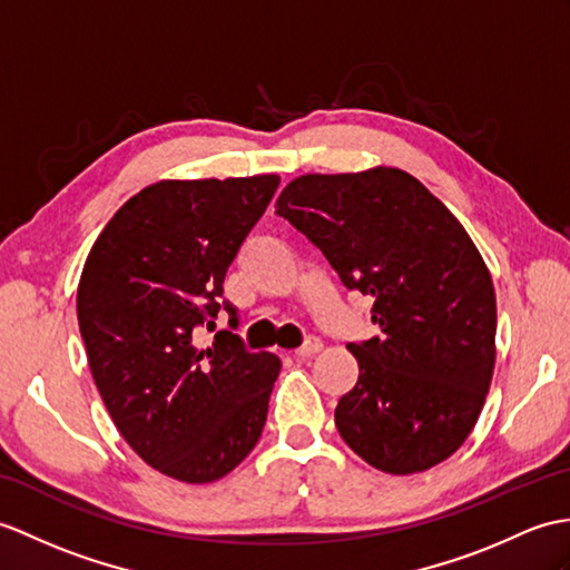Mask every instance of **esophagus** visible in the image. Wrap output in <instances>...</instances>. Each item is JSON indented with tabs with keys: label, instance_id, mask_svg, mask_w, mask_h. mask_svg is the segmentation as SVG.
Listing matches in <instances>:
<instances>
[{
	"label": "esophagus",
	"instance_id": "34e87169",
	"mask_svg": "<svg viewBox=\"0 0 570 570\" xmlns=\"http://www.w3.org/2000/svg\"><path fill=\"white\" fill-rule=\"evenodd\" d=\"M323 350V340L321 337H308L303 345L296 350V356H301V360H306V356H315L317 352Z\"/></svg>",
	"mask_w": 570,
	"mask_h": 570
}]
</instances>
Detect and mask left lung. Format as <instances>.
I'll return each instance as SVG.
<instances>
[{
    "instance_id": "8db88e82",
    "label": "left lung",
    "mask_w": 570,
    "mask_h": 570,
    "mask_svg": "<svg viewBox=\"0 0 570 570\" xmlns=\"http://www.w3.org/2000/svg\"><path fill=\"white\" fill-rule=\"evenodd\" d=\"M276 214L350 291L374 296L381 335L347 345L360 379L335 407L342 440L393 475L452 456L481 415L495 366L493 279L464 225L395 167L296 177Z\"/></svg>"
}]
</instances>
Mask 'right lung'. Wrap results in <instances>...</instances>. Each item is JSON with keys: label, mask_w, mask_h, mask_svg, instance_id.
I'll use <instances>...</instances> for the list:
<instances>
[{"label": "right lung", "mask_w": 570, "mask_h": 570, "mask_svg": "<svg viewBox=\"0 0 570 570\" xmlns=\"http://www.w3.org/2000/svg\"><path fill=\"white\" fill-rule=\"evenodd\" d=\"M279 187L276 175L165 179L116 210L77 286L87 362L114 425L145 464L210 483L253 452L282 362L247 352L223 279ZM232 315L206 351L195 340Z\"/></svg>", "instance_id": "add662e5"}]
</instances>
